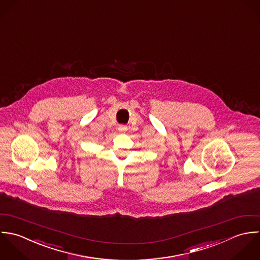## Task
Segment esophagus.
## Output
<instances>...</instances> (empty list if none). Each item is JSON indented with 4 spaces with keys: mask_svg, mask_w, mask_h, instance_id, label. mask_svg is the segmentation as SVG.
<instances>
[{
    "mask_svg": "<svg viewBox=\"0 0 260 260\" xmlns=\"http://www.w3.org/2000/svg\"><path fill=\"white\" fill-rule=\"evenodd\" d=\"M117 128H118V131H119L120 133H125V132L127 131V126L124 125V124H119Z\"/></svg>",
    "mask_w": 260,
    "mask_h": 260,
    "instance_id": "1",
    "label": "esophagus"
}]
</instances>
